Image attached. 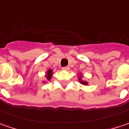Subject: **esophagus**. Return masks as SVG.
Returning <instances> with one entry per match:
<instances>
[{
    "label": "esophagus",
    "mask_w": 129,
    "mask_h": 129,
    "mask_svg": "<svg viewBox=\"0 0 129 129\" xmlns=\"http://www.w3.org/2000/svg\"><path fill=\"white\" fill-rule=\"evenodd\" d=\"M62 69L64 71H69V66H65V67H63Z\"/></svg>",
    "instance_id": "esophagus-1"
}]
</instances>
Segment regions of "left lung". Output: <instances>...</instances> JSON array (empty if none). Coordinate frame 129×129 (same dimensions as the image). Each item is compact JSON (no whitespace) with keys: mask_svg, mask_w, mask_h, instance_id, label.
<instances>
[{"mask_svg":"<svg viewBox=\"0 0 129 129\" xmlns=\"http://www.w3.org/2000/svg\"><path fill=\"white\" fill-rule=\"evenodd\" d=\"M82 78H83V75L80 74H78V79H79V81L81 83V84L83 85H87L88 84V82L84 80H82Z\"/></svg>","mask_w":129,"mask_h":129,"instance_id":"8db88e82","label":"left lung"}]
</instances>
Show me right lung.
<instances>
[{"instance_id":"1","label":"right lung","mask_w":129,"mask_h":129,"mask_svg":"<svg viewBox=\"0 0 129 129\" xmlns=\"http://www.w3.org/2000/svg\"><path fill=\"white\" fill-rule=\"evenodd\" d=\"M53 70L52 69H48L46 73H45V78H46V81H44L45 82H47V81H50L51 79H52V76H53ZM43 81V83H44Z\"/></svg>"}]
</instances>
